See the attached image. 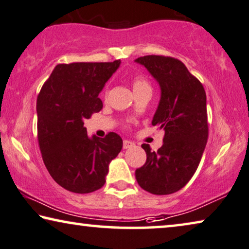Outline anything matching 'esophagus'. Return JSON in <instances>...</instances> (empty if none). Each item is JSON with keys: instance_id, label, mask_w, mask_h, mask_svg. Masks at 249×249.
Instances as JSON below:
<instances>
[{"instance_id": "34e87169", "label": "esophagus", "mask_w": 249, "mask_h": 249, "mask_svg": "<svg viewBox=\"0 0 249 249\" xmlns=\"http://www.w3.org/2000/svg\"><path fill=\"white\" fill-rule=\"evenodd\" d=\"M135 144L131 142V141H127V140H124L123 141V148H129V147H133Z\"/></svg>"}]
</instances>
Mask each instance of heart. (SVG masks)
I'll use <instances>...</instances> for the list:
<instances>
[{"instance_id": "b5f03b06", "label": "heart", "mask_w": 249, "mask_h": 249, "mask_svg": "<svg viewBox=\"0 0 249 249\" xmlns=\"http://www.w3.org/2000/svg\"><path fill=\"white\" fill-rule=\"evenodd\" d=\"M132 85H133V90L136 94V92H140L142 90H145V89H151L150 83H148L147 79L142 75H137L132 80ZM107 94V91H106Z\"/></svg>"}]
</instances>
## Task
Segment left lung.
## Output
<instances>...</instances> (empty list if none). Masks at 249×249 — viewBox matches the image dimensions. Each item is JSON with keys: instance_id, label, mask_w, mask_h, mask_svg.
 Returning a JSON list of instances; mask_svg holds the SVG:
<instances>
[{"instance_id": "obj_1", "label": "left lung", "mask_w": 249, "mask_h": 249, "mask_svg": "<svg viewBox=\"0 0 249 249\" xmlns=\"http://www.w3.org/2000/svg\"><path fill=\"white\" fill-rule=\"evenodd\" d=\"M159 81L161 99L152 125L164 131L157 152L142 144L146 162L136 169L137 183L153 195H171L194 176L205 151L209 127L202 84L179 59L150 54L137 58Z\"/></svg>"}]
</instances>
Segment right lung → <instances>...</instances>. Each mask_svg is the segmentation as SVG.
I'll return each instance as SVG.
<instances>
[{"label":"right lung","instance_id":"right-lung-1","mask_svg":"<svg viewBox=\"0 0 249 249\" xmlns=\"http://www.w3.org/2000/svg\"><path fill=\"white\" fill-rule=\"evenodd\" d=\"M120 64V60L59 64L38 95L42 160L55 182L70 192L84 195L101 189L109 162L123 146L116 133L89 139L84 127V121L103 108L98 95Z\"/></svg>","mask_w":249,"mask_h":249}]
</instances>
